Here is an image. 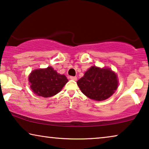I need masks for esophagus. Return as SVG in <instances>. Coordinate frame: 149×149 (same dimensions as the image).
Listing matches in <instances>:
<instances>
[{
    "label": "esophagus",
    "mask_w": 149,
    "mask_h": 149,
    "mask_svg": "<svg viewBox=\"0 0 149 149\" xmlns=\"http://www.w3.org/2000/svg\"><path fill=\"white\" fill-rule=\"evenodd\" d=\"M70 79H71V80H74V81H77V78L76 77H70Z\"/></svg>",
    "instance_id": "obj_1"
}]
</instances>
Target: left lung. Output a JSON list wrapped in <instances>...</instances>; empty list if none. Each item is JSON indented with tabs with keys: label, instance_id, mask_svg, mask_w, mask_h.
<instances>
[{
	"label": "left lung",
	"instance_id": "1",
	"mask_svg": "<svg viewBox=\"0 0 149 149\" xmlns=\"http://www.w3.org/2000/svg\"><path fill=\"white\" fill-rule=\"evenodd\" d=\"M77 83L87 97L102 101L111 97L117 89L118 80L115 73L110 69L92 66Z\"/></svg>",
	"mask_w": 149,
	"mask_h": 149
}]
</instances>
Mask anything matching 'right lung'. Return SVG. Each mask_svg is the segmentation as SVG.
<instances>
[{
    "label": "right lung",
    "instance_id": "1",
    "mask_svg": "<svg viewBox=\"0 0 149 149\" xmlns=\"http://www.w3.org/2000/svg\"><path fill=\"white\" fill-rule=\"evenodd\" d=\"M28 79L34 93L44 97L57 94L68 81L65 75L58 74L52 67L32 71Z\"/></svg>",
    "mask_w": 149,
    "mask_h": 149
}]
</instances>
